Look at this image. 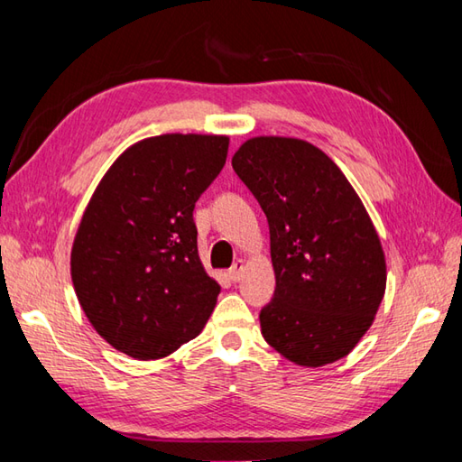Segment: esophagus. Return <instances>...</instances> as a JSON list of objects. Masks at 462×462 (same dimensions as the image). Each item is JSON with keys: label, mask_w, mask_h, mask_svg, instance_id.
Here are the masks:
<instances>
[{"label": "esophagus", "mask_w": 462, "mask_h": 462, "mask_svg": "<svg viewBox=\"0 0 462 462\" xmlns=\"http://www.w3.org/2000/svg\"><path fill=\"white\" fill-rule=\"evenodd\" d=\"M242 270H244V262L242 260H236L232 263V268L228 270V278L232 282H238L242 278Z\"/></svg>", "instance_id": "34e87169"}]
</instances>
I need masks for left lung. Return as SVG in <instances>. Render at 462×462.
<instances>
[{"mask_svg": "<svg viewBox=\"0 0 462 462\" xmlns=\"http://www.w3.org/2000/svg\"><path fill=\"white\" fill-rule=\"evenodd\" d=\"M232 169L270 226L276 291L260 311L263 339L303 367L346 357L371 328L387 282L365 206L337 164L300 139H250Z\"/></svg>", "mask_w": 462, "mask_h": 462, "instance_id": "8db88e82", "label": "left lung"}]
</instances>
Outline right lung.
<instances>
[{"mask_svg": "<svg viewBox=\"0 0 462 462\" xmlns=\"http://www.w3.org/2000/svg\"><path fill=\"white\" fill-rule=\"evenodd\" d=\"M228 143L216 134L136 143L87 206L71 250L73 288L97 333L129 357L171 356L210 318L220 286L202 268L192 212Z\"/></svg>", "mask_w": 462, "mask_h": 462, "instance_id": "obj_1", "label": "right lung"}]
</instances>
